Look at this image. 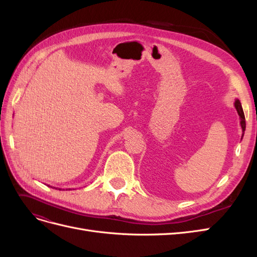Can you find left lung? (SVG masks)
Returning <instances> with one entry per match:
<instances>
[{"label":"left lung","instance_id":"1","mask_svg":"<svg viewBox=\"0 0 257 257\" xmlns=\"http://www.w3.org/2000/svg\"><path fill=\"white\" fill-rule=\"evenodd\" d=\"M235 108L240 116V125H241V128H242V136H241V139H242V137L244 135V131H245V118H244V113L242 110V106H241V103L238 98H236V100H235Z\"/></svg>","mask_w":257,"mask_h":257}]
</instances>
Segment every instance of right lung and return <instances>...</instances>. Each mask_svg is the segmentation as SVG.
<instances>
[{"mask_svg":"<svg viewBox=\"0 0 257 257\" xmlns=\"http://www.w3.org/2000/svg\"><path fill=\"white\" fill-rule=\"evenodd\" d=\"M59 190H60V189H59Z\"/></svg>","mask_w":257,"mask_h":257,"instance_id":"1","label":"right lung"}]
</instances>
